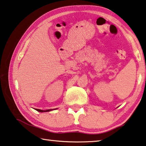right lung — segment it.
I'll use <instances>...</instances> for the list:
<instances>
[{"label": "right lung", "instance_id": "1", "mask_svg": "<svg viewBox=\"0 0 146 146\" xmlns=\"http://www.w3.org/2000/svg\"><path fill=\"white\" fill-rule=\"evenodd\" d=\"M54 109H56V108H54ZM37 111H38V112H49L50 110H40V109H36Z\"/></svg>", "mask_w": 146, "mask_h": 146}]
</instances>
